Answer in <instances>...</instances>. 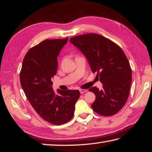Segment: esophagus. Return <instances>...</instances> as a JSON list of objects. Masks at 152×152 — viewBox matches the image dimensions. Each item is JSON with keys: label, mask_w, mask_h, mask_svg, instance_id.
<instances>
[{"label": "esophagus", "mask_w": 152, "mask_h": 152, "mask_svg": "<svg viewBox=\"0 0 152 152\" xmlns=\"http://www.w3.org/2000/svg\"><path fill=\"white\" fill-rule=\"evenodd\" d=\"M87 91V90L86 89H80V92L81 94H83L84 92H86Z\"/></svg>", "instance_id": "1"}]
</instances>
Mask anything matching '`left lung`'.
Segmentation results:
<instances>
[{
    "label": "left lung",
    "mask_w": 152,
    "mask_h": 152,
    "mask_svg": "<svg viewBox=\"0 0 152 152\" xmlns=\"http://www.w3.org/2000/svg\"><path fill=\"white\" fill-rule=\"evenodd\" d=\"M70 42L88 60L92 72L103 84L89 89L96 95L91 107L102 116H112L127 102L132 80L130 64L122 49L116 43L97 33L74 36Z\"/></svg>",
    "instance_id": "8db88e82"
}]
</instances>
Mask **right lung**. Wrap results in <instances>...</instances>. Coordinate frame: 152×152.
I'll return each instance as SVG.
<instances>
[{
	"instance_id": "right-lung-1",
	"label": "right lung",
	"mask_w": 152,
	"mask_h": 152,
	"mask_svg": "<svg viewBox=\"0 0 152 152\" xmlns=\"http://www.w3.org/2000/svg\"><path fill=\"white\" fill-rule=\"evenodd\" d=\"M68 39H45L31 48L20 72V85L30 104L43 119L55 125L72 119L80 97L78 90H58L56 94L51 86L57 72V58Z\"/></svg>"
}]
</instances>
